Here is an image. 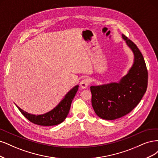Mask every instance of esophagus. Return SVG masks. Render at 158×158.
Returning <instances> with one entry per match:
<instances>
[{
    "mask_svg": "<svg viewBox=\"0 0 158 158\" xmlns=\"http://www.w3.org/2000/svg\"><path fill=\"white\" fill-rule=\"evenodd\" d=\"M89 84H90V80L89 79L85 78L81 81L80 86L81 88L84 89H86V87H87Z\"/></svg>",
    "mask_w": 158,
    "mask_h": 158,
    "instance_id": "obj_1",
    "label": "esophagus"
}]
</instances>
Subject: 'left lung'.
I'll return each instance as SVG.
<instances>
[{"label": "left lung", "instance_id": "obj_1", "mask_svg": "<svg viewBox=\"0 0 158 158\" xmlns=\"http://www.w3.org/2000/svg\"><path fill=\"white\" fill-rule=\"evenodd\" d=\"M122 37L134 54V63L128 73L118 83L91 86L92 106L100 118H121L139 104L148 86V70L143 56L136 45L124 35Z\"/></svg>", "mask_w": 158, "mask_h": 158}]
</instances>
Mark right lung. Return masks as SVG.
Here are the masks:
<instances>
[{"mask_svg": "<svg viewBox=\"0 0 158 158\" xmlns=\"http://www.w3.org/2000/svg\"><path fill=\"white\" fill-rule=\"evenodd\" d=\"M78 85L71 89L68 94L65 96L64 98L60 102L59 104L55 108L50 111L49 112L43 115H33L29 114L26 111L22 110L18 106V108L25 118H26L31 123L41 125V126H53L58 125L65 120L68 116L70 110L71 104L75 97V94L78 90Z\"/></svg>", "mask_w": 158, "mask_h": 158, "instance_id": "obj_1", "label": "right lung"}]
</instances>
